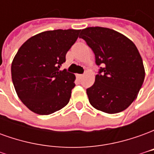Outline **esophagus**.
I'll use <instances>...</instances> for the list:
<instances>
[{
  "label": "esophagus",
  "instance_id": "obj_1",
  "mask_svg": "<svg viewBox=\"0 0 154 154\" xmlns=\"http://www.w3.org/2000/svg\"><path fill=\"white\" fill-rule=\"evenodd\" d=\"M77 78H79V79H81V78H82V77H83V75H82V74H77Z\"/></svg>",
  "mask_w": 154,
  "mask_h": 154
}]
</instances>
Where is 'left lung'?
<instances>
[{
	"label": "left lung",
	"instance_id": "obj_1",
	"mask_svg": "<svg viewBox=\"0 0 154 154\" xmlns=\"http://www.w3.org/2000/svg\"><path fill=\"white\" fill-rule=\"evenodd\" d=\"M79 38L93 51L100 67L95 82L87 89L90 104L108 114L125 110L136 99L145 77L135 44L119 32L103 27L84 29Z\"/></svg>",
	"mask_w": 154,
	"mask_h": 154
}]
</instances>
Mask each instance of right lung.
Returning a JSON list of instances; mask_svg holds the SVG:
<instances>
[{"instance_id":"obj_1","label":"right lung","mask_w":154,"mask_h":154,"mask_svg":"<svg viewBox=\"0 0 154 154\" xmlns=\"http://www.w3.org/2000/svg\"><path fill=\"white\" fill-rule=\"evenodd\" d=\"M80 31L42 32L19 48L11 64L12 82L19 98L33 112L50 115L69 102L75 75L61 67Z\"/></svg>"}]
</instances>
